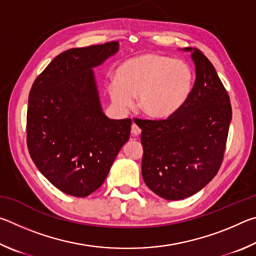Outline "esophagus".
I'll return each instance as SVG.
<instances>
[{
	"label": "esophagus",
	"mask_w": 256,
	"mask_h": 256,
	"mask_svg": "<svg viewBox=\"0 0 256 256\" xmlns=\"http://www.w3.org/2000/svg\"><path fill=\"white\" fill-rule=\"evenodd\" d=\"M131 131H132V134H133V136H140V134H141V128H138L136 123H133V124H132V128H131Z\"/></svg>",
	"instance_id": "obj_1"
}]
</instances>
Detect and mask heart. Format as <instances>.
Listing matches in <instances>:
<instances>
[{
    "instance_id": "obj_1",
    "label": "heart",
    "mask_w": 256,
    "mask_h": 256,
    "mask_svg": "<svg viewBox=\"0 0 256 256\" xmlns=\"http://www.w3.org/2000/svg\"><path fill=\"white\" fill-rule=\"evenodd\" d=\"M193 70L185 60L149 52L125 60L116 71V80L108 86L112 102L120 108L138 107L154 120L174 116L190 96Z\"/></svg>"
}]
</instances>
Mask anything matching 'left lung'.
I'll return each mask as SVG.
<instances>
[{
  "mask_svg": "<svg viewBox=\"0 0 256 256\" xmlns=\"http://www.w3.org/2000/svg\"><path fill=\"white\" fill-rule=\"evenodd\" d=\"M193 50L196 78L185 105L166 120H140L142 177L166 200H182L202 190L218 172L232 120L230 99L214 66Z\"/></svg>",
  "mask_w": 256,
  "mask_h": 256,
  "instance_id": "left-lung-1",
  "label": "left lung"
}]
</instances>
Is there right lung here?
<instances>
[{"label":"right lung","mask_w":256,"mask_h":256,"mask_svg":"<svg viewBox=\"0 0 256 256\" xmlns=\"http://www.w3.org/2000/svg\"><path fill=\"white\" fill-rule=\"evenodd\" d=\"M118 50V42L58 54L34 81L27 110V146L55 188L84 198L100 188L132 120L102 112L92 68Z\"/></svg>","instance_id":"add662e5"}]
</instances>
